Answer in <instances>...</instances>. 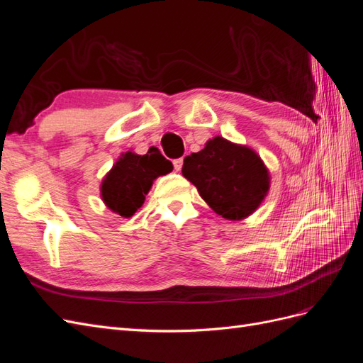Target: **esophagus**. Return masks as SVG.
<instances>
[{"label":"esophagus","mask_w":363,"mask_h":363,"mask_svg":"<svg viewBox=\"0 0 363 363\" xmlns=\"http://www.w3.org/2000/svg\"><path fill=\"white\" fill-rule=\"evenodd\" d=\"M172 164H174V169H175V171H180L182 167H183V159H175V160L172 162Z\"/></svg>","instance_id":"1"}]
</instances>
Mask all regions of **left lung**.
I'll use <instances>...</instances> for the list:
<instances>
[{
	"label": "left lung",
	"mask_w": 363,
	"mask_h": 363,
	"mask_svg": "<svg viewBox=\"0 0 363 363\" xmlns=\"http://www.w3.org/2000/svg\"><path fill=\"white\" fill-rule=\"evenodd\" d=\"M182 172L215 213L232 221L250 216L269 191V172L257 152L221 136L186 156Z\"/></svg>",
	"instance_id": "1"
}]
</instances>
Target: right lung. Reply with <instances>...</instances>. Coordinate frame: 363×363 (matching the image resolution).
<instances>
[{
  "mask_svg": "<svg viewBox=\"0 0 363 363\" xmlns=\"http://www.w3.org/2000/svg\"><path fill=\"white\" fill-rule=\"evenodd\" d=\"M171 171L172 163L156 147H151L144 156L127 151L104 177L101 199L112 212L130 218L144 204L152 182Z\"/></svg>",
  "mask_w": 363,
  "mask_h": 363,
  "instance_id": "1",
  "label": "right lung"
}]
</instances>
